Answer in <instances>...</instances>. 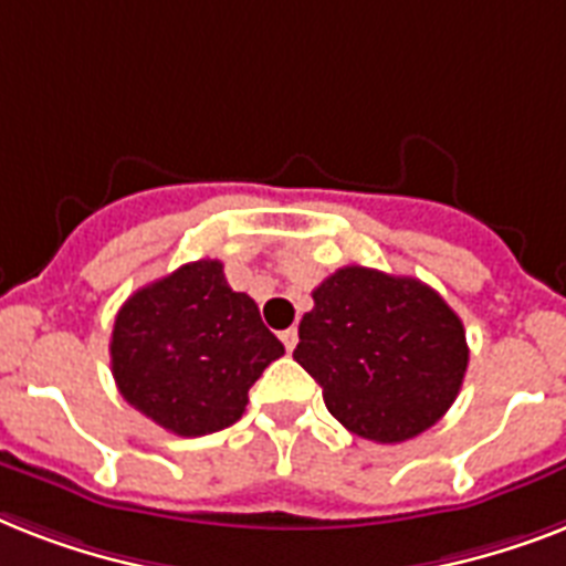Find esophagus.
Instances as JSON below:
<instances>
[{
	"mask_svg": "<svg viewBox=\"0 0 566 566\" xmlns=\"http://www.w3.org/2000/svg\"><path fill=\"white\" fill-rule=\"evenodd\" d=\"M282 344L287 353H293V349H296V344H300V332H296V328H287V332H282Z\"/></svg>",
	"mask_w": 566,
	"mask_h": 566,
	"instance_id": "esophagus-1",
	"label": "esophagus"
}]
</instances>
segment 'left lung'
<instances>
[{"label": "left lung", "mask_w": 566, "mask_h": 566, "mask_svg": "<svg viewBox=\"0 0 566 566\" xmlns=\"http://www.w3.org/2000/svg\"><path fill=\"white\" fill-rule=\"evenodd\" d=\"M293 358L358 438L402 443L449 411L464 381V323L438 291L408 275L344 266L319 284Z\"/></svg>", "instance_id": "8db88e82"}]
</instances>
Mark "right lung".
I'll list each match as a JSON object with an SVG mask.
<instances>
[{
  "instance_id": "add662e5",
  "label": "right lung",
  "mask_w": 566,
  "mask_h": 566,
  "mask_svg": "<svg viewBox=\"0 0 566 566\" xmlns=\"http://www.w3.org/2000/svg\"><path fill=\"white\" fill-rule=\"evenodd\" d=\"M282 355L255 300L231 291L211 258L132 293L111 335V373L123 399L181 438L238 422L249 387Z\"/></svg>"
}]
</instances>
